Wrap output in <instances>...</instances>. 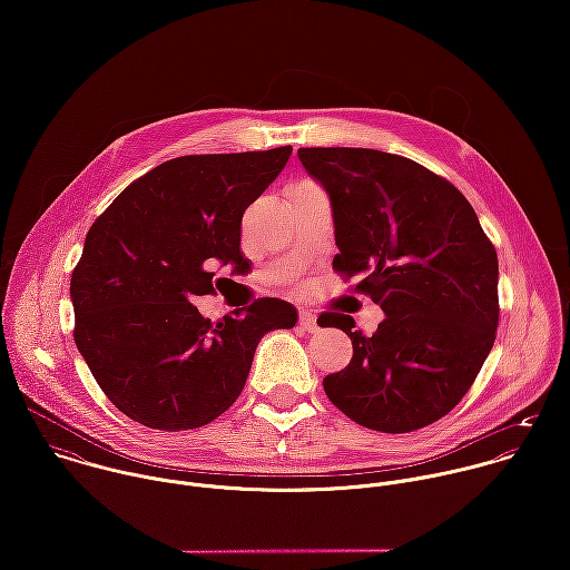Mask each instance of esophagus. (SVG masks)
I'll use <instances>...</instances> for the list:
<instances>
[{
	"label": "esophagus",
	"instance_id": "1",
	"mask_svg": "<svg viewBox=\"0 0 570 570\" xmlns=\"http://www.w3.org/2000/svg\"><path fill=\"white\" fill-rule=\"evenodd\" d=\"M299 327H302L304 332H308V334L317 332V330H320V324H317V315H315L313 311H306V308H302V311H299Z\"/></svg>",
	"mask_w": 570,
	"mask_h": 570
}]
</instances>
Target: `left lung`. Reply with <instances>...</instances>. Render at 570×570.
<instances>
[{
    "label": "left lung",
    "instance_id": "8db88e82",
    "mask_svg": "<svg viewBox=\"0 0 570 570\" xmlns=\"http://www.w3.org/2000/svg\"><path fill=\"white\" fill-rule=\"evenodd\" d=\"M297 157L332 200L334 268L361 277L356 291L385 313L372 336L354 332L350 315L317 317L354 345L350 365L324 376V392L365 429H424L455 409L494 347L492 240L469 200L409 157L345 146L299 148Z\"/></svg>",
    "mask_w": 570,
    "mask_h": 570
}]
</instances>
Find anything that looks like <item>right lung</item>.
I'll list each match as a JSON object with an SVG mask.
<instances>
[{"instance_id": "1", "label": "right lung", "mask_w": 570, "mask_h": 570, "mask_svg": "<svg viewBox=\"0 0 570 570\" xmlns=\"http://www.w3.org/2000/svg\"><path fill=\"white\" fill-rule=\"evenodd\" d=\"M291 146L183 155L128 185L92 223L71 273L73 341L117 409L157 431L214 422L240 394L259 341L297 322L262 297L220 322L191 304L240 264V218Z\"/></svg>"}]
</instances>
